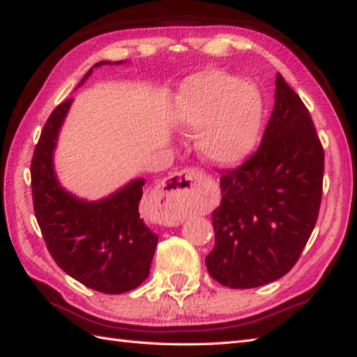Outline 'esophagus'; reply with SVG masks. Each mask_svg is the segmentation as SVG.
Masks as SVG:
<instances>
[{"label": "esophagus", "instance_id": "34e87169", "mask_svg": "<svg viewBox=\"0 0 357 357\" xmlns=\"http://www.w3.org/2000/svg\"><path fill=\"white\" fill-rule=\"evenodd\" d=\"M201 173L195 169H185L173 173L172 176L167 178L162 183V190L161 196L169 201L172 198H181V196H185L190 193L193 188L201 183ZM164 218L167 219V224H174L176 222V216L165 213Z\"/></svg>", "mask_w": 357, "mask_h": 357}]
</instances>
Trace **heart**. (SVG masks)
Returning a JSON list of instances; mask_svg holds the SVG:
<instances>
[{"instance_id": "b5f03b06", "label": "heart", "mask_w": 357, "mask_h": 357, "mask_svg": "<svg viewBox=\"0 0 357 357\" xmlns=\"http://www.w3.org/2000/svg\"><path fill=\"white\" fill-rule=\"evenodd\" d=\"M262 118L264 101L256 84L222 72L192 75L176 96L174 123L185 133L201 132L196 147L216 169H231L253 153Z\"/></svg>"}]
</instances>
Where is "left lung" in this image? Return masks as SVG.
I'll return each instance as SVG.
<instances>
[{"label":"left lung","instance_id":"left-lung-1","mask_svg":"<svg viewBox=\"0 0 357 357\" xmlns=\"http://www.w3.org/2000/svg\"><path fill=\"white\" fill-rule=\"evenodd\" d=\"M275 109L261 146L238 169L222 172L221 206L211 219L210 276L230 288L282 278L298 262L319 215L324 149L299 95L276 75Z\"/></svg>","mask_w":357,"mask_h":357}]
</instances>
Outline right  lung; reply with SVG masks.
Instances as JSON below:
<instances>
[{
	"instance_id": "obj_1",
	"label": "right lung",
	"mask_w": 357,
	"mask_h": 357,
	"mask_svg": "<svg viewBox=\"0 0 357 357\" xmlns=\"http://www.w3.org/2000/svg\"><path fill=\"white\" fill-rule=\"evenodd\" d=\"M124 61H100L95 67ZM73 100L52 112L38 141L30 176L33 210L49 253L67 275L92 290L121 294L141 285L150 273L158 236L139 218L142 178L100 201H86L59 184L53 153Z\"/></svg>"
}]
</instances>
